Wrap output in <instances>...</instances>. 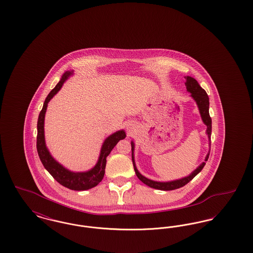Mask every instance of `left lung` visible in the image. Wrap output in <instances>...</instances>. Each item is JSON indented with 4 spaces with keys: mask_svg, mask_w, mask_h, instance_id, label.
Instances as JSON below:
<instances>
[{
    "mask_svg": "<svg viewBox=\"0 0 253 253\" xmlns=\"http://www.w3.org/2000/svg\"><path fill=\"white\" fill-rule=\"evenodd\" d=\"M186 79V88H187V91L190 92L192 95V97L195 100L198 109H199V112H200V115H201V118H202V121L205 123V125L207 126V134H208V137H209V141H210V146H211V119L210 117V113H209V108H210V101H209V96L207 95L206 91L204 89L199 85V84L197 83V81L195 79H193L192 77H185ZM132 145V164H133V169H134V171H135V174L136 176L138 177V179L140 181H142L144 184H146L147 186L151 187V188H154V189H157V190H160V191H171V190H175V189H179L181 187L185 186L186 184H188L190 181L193 179V177L195 175H197L201 170L202 169L204 168L205 164L206 162H203L200 166H198L196 169H194L193 172L189 175V176H186L184 178H181V179H177V180L173 181H168V182H157V181L151 180V179H148L146 178L145 176H143L135 167V163H134V158H133V150H134V144L133 142H131ZM210 152H211V148H210V151L207 155V157L205 158V161L208 160L209 156H210Z\"/></svg>",
    "mask_w": 253,
    "mask_h": 253,
    "instance_id": "left-lung-1",
    "label": "left lung"
}]
</instances>
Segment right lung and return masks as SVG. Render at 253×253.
<instances>
[{
  "mask_svg": "<svg viewBox=\"0 0 253 253\" xmlns=\"http://www.w3.org/2000/svg\"><path fill=\"white\" fill-rule=\"evenodd\" d=\"M73 71H67L64 73L60 79L59 84L55 86V88L50 92L48 96H46L42 109L39 115L38 119V134H37V151L40 159L44 166V168L48 170L49 173L60 183V185L70 189L74 191H86L89 189H92L96 187V185L102 180L104 173H105V167H106V157H108L111 151L114 149V147L117 143L124 139L126 134L123 130L112 133L104 140L100 155L98 157V160L96 162L95 167L91 169L90 170L83 171V172H74L66 168H64L62 165H60L59 162H57L49 153L48 149L45 145L44 139V117L45 112L47 109L50 99L55 96L64 82L68 79L69 76H71Z\"/></svg>",
  "mask_w": 253,
  "mask_h": 253,
  "instance_id": "add662e5",
  "label": "right lung"
}]
</instances>
